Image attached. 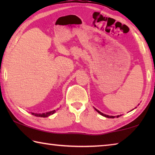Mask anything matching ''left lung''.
Masks as SVG:
<instances>
[{
    "label": "left lung",
    "mask_w": 155,
    "mask_h": 155,
    "mask_svg": "<svg viewBox=\"0 0 155 155\" xmlns=\"http://www.w3.org/2000/svg\"><path fill=\"white\" fill-rule=\"evenodd\" d=\"M96 109V111L98 112V113H99L101 115H103V116H104V117H110V118H114V116H110V115H105V114H103V113H101V111H99L98 110H97L96 109ZM120 116V115H117V117H119Z\"/></svg>",
    "instance_id": "1"
}]
</instances>
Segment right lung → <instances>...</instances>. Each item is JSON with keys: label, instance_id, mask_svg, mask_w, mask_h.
<instances>
[{"label": "right lung", "instance_id": "1", "mask_svg": "<svg viewBox=\"0 0 155 155\" xmlns=\"http://www.w3.org/2000/svg\"><path fill=\"white\" fill-rule=\"evenodd\" d=\"M55 112H56V110H53V111H52L47 112V113H46V114H34V113H31V114H32V115H35V116H37V117H46L49 116V115H52L53 114H54V113H55Z\"/></svg>", "mask_w": 155, "mask_h": 155}]
</instances>
